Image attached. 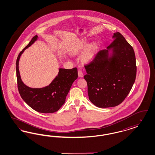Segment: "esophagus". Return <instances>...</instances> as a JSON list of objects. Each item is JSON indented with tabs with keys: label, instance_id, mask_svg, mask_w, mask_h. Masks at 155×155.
Wrapping results in <instances>:
<instances>
[{
	"label": "esophagus",
	"instance_id": "esophagus-1",
	"mask_svg": "<svg viewBox=\"0 0 155 155\" xmlns=\"http://www.w3.org/2000/svg\"><path fill=\"white\" fill-rule=\"evenodd\" d=\"M78 77H81V78L83 77V76H84V74H83V73H82V71L81 70H79L78 71Z\"/></svg>",
	"mask_w": 155,
	"mask_h": 155
}]
</instances>
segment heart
Here are the masks:
<instances>
[{
	"mask_svg": "<svg viewBox=\"0 0 155 155\" xmlns=\"http://www.w3.org/2000/svg\"><path fill=\"white\" fill-rule=\"evenodd\" d=\"M88 44V41L86 38H83L76 41L70 50V53L72 55H77L82 53L81 61L85 64L91 62L96 55L98 52V46L97 43L92 42Z\"/></svg>",
	"mask_w": 155,
	"mask_h": 155,
	"instance_id": "obj_1",
	"label": "heart"
}]
</instances>
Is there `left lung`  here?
<instances>
[{
    "instance_id": "1",
    "label": "left lung",
    "mask_w": 155,
    "mask_h": 155,
    "mask_svg": "<svg viewBox=\"0 0 155 155\" xmlns=\"http://www.w3.org/2000/svg\"><path fill=\"white\" fill-rule=\"evenodd\" d=\"M112 43L100 51L86 65L90 101L98 107L117 106L125 100L136 76V57L133 48L120 32L113 34Z\"/></svg>"
}]
</instances>
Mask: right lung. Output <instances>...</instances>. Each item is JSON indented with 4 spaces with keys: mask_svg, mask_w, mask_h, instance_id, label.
<instances>
[{
    "mask_svg": "<svg viewBox=\"0 0 155 155\" xmlns=\"http://www.w3.org/2000/svg\"><path fill=\"white\" fill-rule=\"evenodd\" d=\"M38 39L37 35L23 48L16 59V78L18 88L21 98L29 107L38 112L51 113L58 111L64 104L66 97L73 83L78 77L76 68L71 69H59V73L53 81L42 88H31L21 81L19 70V61L21 54Z\"/></svg>",
    "mask_w": 155,
    "mask_h": 155,
    "instance_id": "add662e5",
    "label": "right lung"
}]
</instances>
